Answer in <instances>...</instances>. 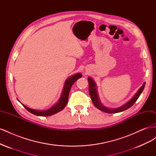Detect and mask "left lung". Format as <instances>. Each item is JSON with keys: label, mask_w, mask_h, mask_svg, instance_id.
<instances>
[{"label": "left lung", "mask_w": 156, "mask_h": 156, "mask_svg": "<svg viewBox=\"0 0 156 156\" xmlns=\"http://www.w3.org/2000/svg\"><path fill=\"white\" fill-rule=\"evenodd\" d=\"M88 81L89 83V94L91 98V100L92 101L93 104L94 105L96 108H98V109H100V111H102L103 112H105L107 113H116V112H120L123 111L127 110V108H129L131 107L132 105H133L135 101L137 100V99L140 96V94L142 93L143 89L145 86V83L143 84V85L140 88V89L137 91V92L136 93L135 95L133 97V98L131 99V100H129L128 102L123 106H122L120 107L116 108H109L103 106L101 103H100V100H99L98 96L97 94V90H96V83L93 81V79L90 77L88 78Z\"/></svg>", "instance_id": "1"}]
</instances>
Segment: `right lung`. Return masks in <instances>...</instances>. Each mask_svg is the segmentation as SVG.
<instances>
[{"instance_id":"add662e5","label":"right lung","mask_w":156,"mask_h":156,"mask_svg":"<svg viewBox=\"0 0 156 156\" xmlns=\"http://www.w3.org/2000/svg\"><path fill=\"white\" fill-rule=\"evenodd\" d=\"M81 77H82V74L77 73V74L73 75V76L70 77L69 78H68L65 83L62 95H61V97L60 98L58 102L56 103V105H55L53 107H52L51 108H49V109H48V110L37 111V110H34V109H32V108L27 107V106L23 105V104L22 105L25 107V108L28 111L30 112V113H32V114L34 115L40 116H51V115H53L54 114H56V113H57L59 111H62L63 108L66 107V105H67L68 101L69 93L71 88H72L73 84L75 81H76L78 79H79Z\"/></svg>"}]
</instances>
